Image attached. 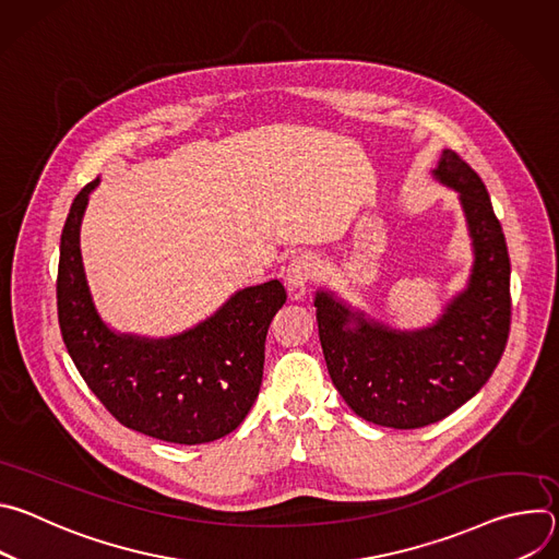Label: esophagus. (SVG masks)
Here are the masks:
<instances>
[{
	"label": "esophagus",
	"mask_w": 559,
	"mask_h": 559,
	"mask_svg": "<svg viewBox=\"0 0 559 559\" xmlns=\"http://www.w3.org/2000/svg\"><path fill=\"white\" fill-rule=\"evenodd\" d=\"M318 261L311 254H300L294 257L285 270V285L292 292H305V287L318 276Z\"/></svg>",
	"instance_id": "obj_1"
}]
</instances>
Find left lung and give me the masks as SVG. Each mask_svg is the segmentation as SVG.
<instances>
[{
    "label": "left lung",
    "instance_id": "obj_1",
    "mask_svg": "<svg viewBox=\"0 0 559 559\" xmlns=\"http://www.w3.org/2000/svg\"><path fill=\"white\" fill-rule=\"evenodd\" d=\"M431 177L457 194L473 250L464 289L436 323L395 330L332 289L313 298L334 386L356 416L391 429L433 425L471 401L498 367L511 325V263L483 179L453 150H442Z\"/></svg>",
    "mask_w": 559,
    "mask_h": 559
}]
</instances>
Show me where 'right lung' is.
I'll return each instance as SVG.
<instances>
[{"instance_id":"obj_1","label":"right lung","mask_w":559,"mask_h":559,"mask_svg":"<svg viewBox=\"0 0 559 559\" xmlns=\"http://www.w3.org/2000/svg\"><path fill=\"white\" fill-rule=\"evenodd\" d=\"M99 177L70 205L59 246V328L74 367L128 429L175 444H205L250 414L263 378L265 338L285 305L281 281L234 292L194 328L150 338L112 330L91 294L82 221Z\"/></svg>"}]
</instances>
